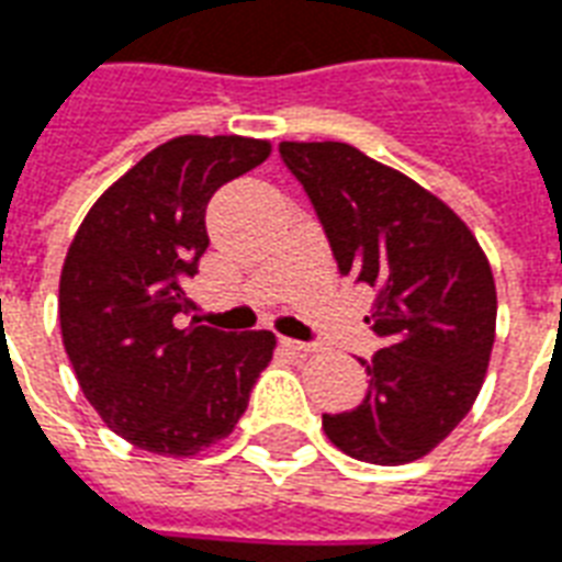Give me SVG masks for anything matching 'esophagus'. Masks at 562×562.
Listing matches in <instances>:
<instances>
[{
	"label": "esophagus",
	"mask_w": 562,
	"mask_h": 562,
	"mask_svg": "<svg viewBox=\"0 0 562 562\" xmlns=\"http://www.w3.org/2000/svg\"><path fill=\"white\" fill-rule=\"evenodd\" d=\"M281 344H284L290 352H296V356H311V352H316L314 344H302V340H293V337H284Z\"/></svg>",
	"instance_id": "34e87169"
}]
</instances>
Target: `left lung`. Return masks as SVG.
Masks as SVG:
<instances>
[{
  "label": "left lung",
  "instance_id": "1",
  "mask_svg": "<svg viewBox=\"0 0 562 562\" xmlns=\"http://www.w3.org/2000/svg\"><path fill=\"white\" fill-rule=\"evenodd\" d=\"M344 276L376 286L361 406L323 415L328 441L373 465L436 450L471 412L495 346L497 290L471 227L412 177L344 142H281Z\"/></svg>",
  "mask_w": 562,
  "mask_h": 562
}]
</instances>
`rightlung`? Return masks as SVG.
I'll use <instances>...</instances> for the list:
<instances>
[{"mask_svg":"<svg viewBox=\"0 0 562 562\" xmlns=\"http://www.w3.org/2000/svg\"><path fill=\"white\" fill-rule=\"evenodd\" d=\"M272 154L266 138L177 136L97 198L58 281V323L86 400L130 445L195 457L234 432L272 331L183 323V281L210 246L204 213L218 186Z\"/></svg>","mask_w":562,"mask_h":562,"instance_id":"1","label":"right lung"}]
</instances>
